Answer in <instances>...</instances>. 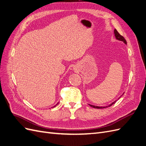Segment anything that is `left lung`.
<instances>
[{"label":"left lung","instance_id":"left-lung-1","mask_svg":"<svg viewBox=\"0 0 146 146\" xmlns=\"http://www.w3.org/2000/svg\"><path fill=\"white\" fill-rule=\"evenodd\" d=\"M114 36H115V38L117 39V40L122 41L123 43L125 44H127V42H126V40L125 39V38H123L122 36H121V35L117 32V31L116 29H114ZM121 97H120V98H121ZM119 98H118V99H119ZM117 100H115V101H114L113 102H112L111 104L108 105V106H106V107H99V106L92 105H91V104H88V105H89L90 106H91V107H93V108H107V107H110V106L112 105L113 104H115V102H116Z\"/></svg>","mask_w":146,"mask_h":146}]
</instances>
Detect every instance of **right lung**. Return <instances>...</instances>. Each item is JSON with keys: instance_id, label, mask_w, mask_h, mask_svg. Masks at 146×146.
Segmentation results:
<instances>
[{"instance_id": "1", "label": "right lung", "mask_w": 146, "mask_h": 146, "mask_svg": "<svg viewBox=\"0 0 146 146\" xmlns=\"http://www.w3.org/2000/svg\"><path fill=\"white\" fill-rule=\"evenodd\" d=\"M58 104H59V102H58V103H57V104H56V105H55V106H54V107H52V108H54V107H56V105H58Z\"/></svg>"}]
</instances>
